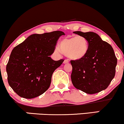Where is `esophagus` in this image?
Instances as JSON below:
<instances>
[{"instance_id":"34e87169","label":"esophagus","mask_w":124,"mask_h":124,"mask_svg":"<svg viewBox=\"0 0 124 124\" xmlns=\"http://www.w3.org/2000/svg\"><path fill=\"white\" fill-rule=\"evenodd\" d=\"M64 64H66V63H68L69 62V60H68V59H65L64 61Z\"/></svg>"}]
</instances>
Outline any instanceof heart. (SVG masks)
<instances>
[{"label":"heart","instance_id":"1","mask_svg":"<svg viewBox=\"0 0 124 124\" xmlns=\"http://www.w3.org/2000/svg\"><path fill=\"white\" fill-rule=\"evenodd\" d=\"M60 48H56L57 52L60 50L72 60H78L83 59L87 54L88 49L87 40L83 36L67 37L61 41Z\"/></svg>","mask_w":124,"mask_h":124}]
</instances>
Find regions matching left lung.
Wrapping results in <instances>:
<instances>
[{"label": "left lung", "instance_id": "left-lung-1", "mask_svg": "<svg viewBox=\"0 0 124 124\" xmlns=\"http://www.w3.org/2000/svg\"><path fill=\"white\" fill-rule=\"evenodd\" d=\"M74 33L85 38L88 49L83 59L71 60L72 83L87 94L99 93L107 88L115 76L117 59L113 49L94 32Z\"/></svg>", "mask_w": 124, "mask_h": 124}]
</instances>
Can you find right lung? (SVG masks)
<instances>
[{"instance_id":"obj_1","label":"right lung","mask_w":124,"mask_h":124,"mask_svg":"<svg viewBox=\"0 0 124 124\" xmlns=\"http://www.w3.org/2000/svg\"><path fill=\"white\" fill-rule=\"evenodd\" d=\"M62 35V31L32 34L12 50L6 66L7 80L20 97L34 98L49 87L53 72L64 60L50 57Z\"/></svg>"}]
</instances>
